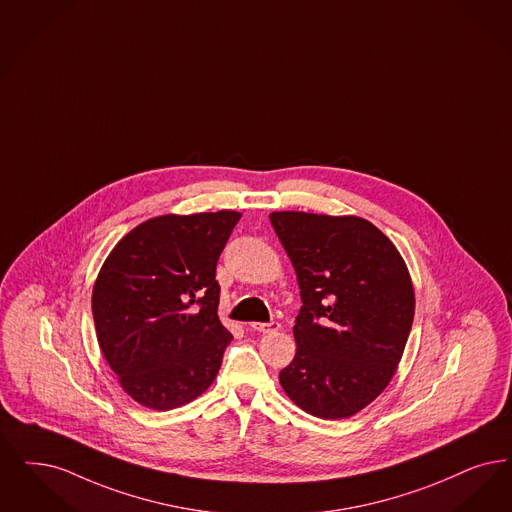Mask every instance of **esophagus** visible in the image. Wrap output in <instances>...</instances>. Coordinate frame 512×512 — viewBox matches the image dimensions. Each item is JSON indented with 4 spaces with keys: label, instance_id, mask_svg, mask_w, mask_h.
<instances>
[{
    "label": "esophagus",
    "instance_id": "34e87169",
    "mask_svg": "<svg viewBox=\"0 0 512 512\" xmlns=\"http://www.w3.org/2000/svg\"><path fill=\"white\" fill-rule=\"evenodd\" d=\"M249 328L253 329V331H261V333H274V331H278L280 329V324L278 322H253V324H249Z\"/></svg>",
    "mask_w": 512,
    "mask_h": 512
}]
</instances>
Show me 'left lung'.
<instances>
[{"mask_svg":"<svg viewBox=\"0 0 512 512\" xmlns=\"http://www.w3.org/2000/svg\"><path fill=\"white\" fill-rule=\"evenodd\" d=\"M270 223L303 301L280 385L310 415L345 419L387 389L400 364L415 314L408 266L362 217L274 211Z\"/></svg>","mask_w":512,"mask_h":512,"instance_id":"1","label":"left lung"}]
</instances>
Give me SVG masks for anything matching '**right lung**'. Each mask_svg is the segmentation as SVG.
<instances>
[{
	"label": "right lung",
	"mask_w": 512,
	"mask_h": 512,
	"mask_svg": "<svg viewBox=\"0 0 512 512\" xmlns=\"http://www.w3.org/2000/svg\"><path fill=\"white\" fill-rule=\"evenodd\" d=\"M242 213L162 215L125 234L93 286L97 341L144 408H179L215 381L232 341L215 268Z\"/></svg>",
	"instance_id": "1"
}]
</instances>
